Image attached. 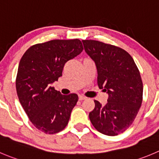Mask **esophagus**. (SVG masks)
Here are the masks:
<instances>
[{
	"label": "esophagus",
	"instance_id": "obj_1",
	"mask_svg": "<svg viewBox=\"0 0 159 159\" xmlns=\"http://www.w3.org/2000/svg\"><path fill=\"white\" fill-rule=\"evenodd\" d=\"M87 99V98L84 96H83V95H79V100L80 101H83V100H86Z\"/></svg>",
	"mask_w": 159,
	"mask_h": 159
}]
</instances>
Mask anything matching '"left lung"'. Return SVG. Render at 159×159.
Segmentation results:
<instances>
[{"instance_id":"8db88e82","label":"left lung","mask_w":159,"mask_h":159,"mask_svg":"<svg viewBox=\"0 0 159 159\" xmlns=\"http://www.w3.org/2000/svg\"><path fill=\"white\" fill-rule=\"evenodd\" d=\"M86 53L96 65L98 85L108 94L102 106L95 107L89 118L95 129L108 136L126 131L135 119L143 99V83L138 68L125 50L98 40H82Z\"/></svg>"}]
</instances>
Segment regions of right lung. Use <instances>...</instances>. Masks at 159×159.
Instances as JSON below:
<instances>
[{"label":"right lung","instance_id":"add662e5","mask_svg":"<svg viewBox=\"0 0 159 159\" xmlns=\"http://www.w3.org/2000/svg\"><path fill=\"white\" fill-rule=\"evenodd\" d=\"M83 50L78 39L53 40L33 45L21 58L16 82L19 100L33 126L45 134L60 132L69 122L78 95H63L51 85Z\"/></svg>","mask_w":159,"mask_h":159}]
</instances>
